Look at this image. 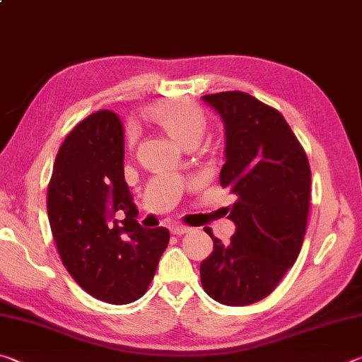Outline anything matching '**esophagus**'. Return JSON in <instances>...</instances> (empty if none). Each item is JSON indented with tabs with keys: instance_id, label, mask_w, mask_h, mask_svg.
I'll return each instance as SVG.
<instances>
[{
	"instance_id": "34e87169",
	"label": "esophagus",
	"mask_w": 362,
	"mask_h": 362,
	"mask_svg": "<svg viewBox=\"0 0 362 362\" xmlns=\"http://www.w3.org/2000/svg\"><path fill=\"white\" fill-rule=\"evenodd\" d=\"M169 230H170V233H174V235L180 236V235H185V233H188L192 228H188V226L180 225V223H170Z\"/></svg>"
}]
</instances>
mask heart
<instances>
[{"label": "heart", "instance_id": "1", "mask_svg": "<svg viewBox=\"0 0 362 362\" xmlns=\"http://www.w3.org/2000/svg\"><path fill=\"white\" fill-rule=\"evenodd\" d=\"M146 115L170 139H174L177 144L183 146L198 144L201 137L204 136L207 127V118L203 110L194 105L193 102L183 99L159 102L156 105H153ZM127 140H129V145L134 144L132 132Z\"/></svg>", "mask_w": 362, "mask_h": 362}]
</instances>
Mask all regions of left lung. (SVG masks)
Here are the masks:
<instances>
[{
    "label": "left lung",
    "instance_id": "8db88e82",
    "mask_svg": "<svg viewBox=\"0 0 362 362\" xmlns=\"http://www.w3.org/2000/svg\"><path fill=\"white\" fill-rule=\"evenodd\" d=\"M225 126L220 185L236 194L228 246L212 231L201 262L203 289L216 302L246 306L268 297L302 249L311 173L303 146L278 110L241 90L204 95Z\"/></svg>",
    "mask_w": 362,
    "mask_h": 362
}]
</instances>
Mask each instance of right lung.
Instances as JSON below:
<instances>
[{
  "label": "right lung",
  "mask_w": 362,
  "mask_h": 362,
  "mask_svg": "<svg viewBox=\"0 0 362 362\" xmlns=\"http://www.w3.org/2000/svg\"><path fill=\"white\" fill-rule=\"evenodd\" d=\"M124 136L118 115H89L59 148L47 187V216L65 268L102 302L126 305L148 289L169 244L164 226L145 230L124 180ZM118 210L122 225L107 222Z\"/></svg>",
  "instance_id": "obj_1"
}]
</instances>
